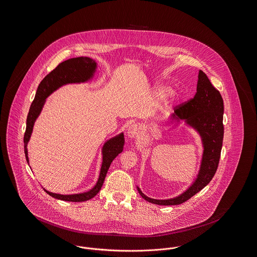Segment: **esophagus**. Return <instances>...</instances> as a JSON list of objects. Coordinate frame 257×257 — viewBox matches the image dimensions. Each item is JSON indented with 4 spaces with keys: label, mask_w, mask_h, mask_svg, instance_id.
<instances>
[{
    "label": "esophagus",
    "mask_w": 257,
    "mask_h": 257,
    "mask_svg": "<svg viewBox=\"0 0 257 257\" xmlns=\"http://www.w3.org/2000/svg\"><path fill=\"white\" fill-rule=\"evenodd\" d=\"M140 134H141V127H140V125H138V124H132L130 127H128V130H127V136L130 137H132V138H136V137H138V136H140Z\"/></svg>",
    "instance_id": "1"
}]
</instances>
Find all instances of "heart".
Segmentation results:
<instances>
[{"label":"heart","instance_id":"1","mask_svg":"<svg viewBox=\"0 0 257 257\" xmlns=\"http://www.w3.org/2000/svg\"><path fill=\"white\" fill-rule=\"evenodd\" d=\"M166 91H167V87L166 86H159V87H157L155 89L154 94L156 96H158V95H161V94L165 93Z\"/></svg>","mask_w":257,"mask_h":257}]
</instances>
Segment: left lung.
I'll use <instances>...</instances> for the list:
<instances>
[{
    "instance_id": "left-lung-1",
    "label": "left lung",
    "mask_w": 257,
    "mask_h": 257,
    "mask_svg": "<svg viewBox=\"0 0 257 257\" xmlns=\"http://www.w3.org/2000/svg\"><path fill=\"white\" fill-rule=\"evenodd\" d=\"M224 105L220 92L212 86L205 73L200 70L197 92L193 98L174 107L173 119L185 120L202 137L204 153L199 174L183 194L169 200H155L145 196L137 187L140 196L149 203L160 205L183 204L210 182L217 171L222 148Z\"/></svg>"
}]
</instances>
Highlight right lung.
<instances>
[{
    "instance_id": "1",
    "label": "right lung",
    "mask_w": 257,
    "mask_h": 257,
    "mask_svg": "<svg viewBox=\"0 0 257 257\" xmlns=\"http://www.w3.org/2000/svg\"><path fill=\"white\" fill-rule=\"evenodd\" d=\"M96 69V63L89 57H76L65 60L58 64L56 68L53 69L51 73H49L38 86L34 100L31 104L27 120H26V131L24 134V153L26 157L27 163L28 160V152H27V143L30 139L35 120L40 115L42 108L45 104L46 98L53 92L55 89L66 84L72 83H84L89 80ZM124 143L123 135L120 134L118 137H114L108 140L103 146L102 154L103 162L100 170V174L97 183L91 190L86 193L74 194V195H60L49 192L45 190L50 196L55 199L66 201V202H85L93 198L102 187L103 182L107 171L110 168L113 160L122 152Z\"/></svg>"
}]
</instances>
